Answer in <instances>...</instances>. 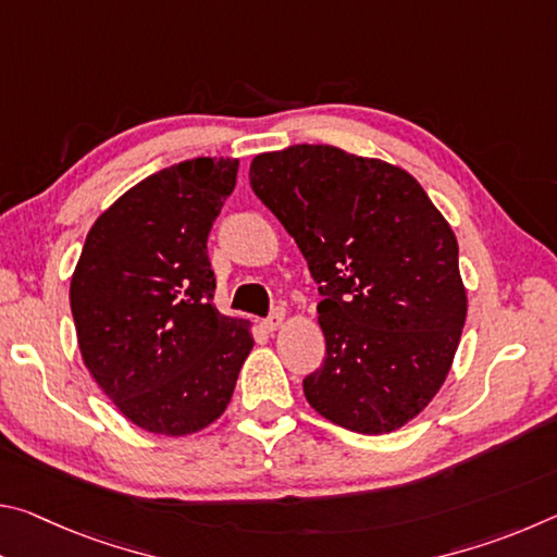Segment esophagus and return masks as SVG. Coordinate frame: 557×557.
<instances>
[{
  "mask_svg": "<svg viewBox=\"0 0 557 557\" xmlns=\"http://www.w3.org/2000/svg\"><path fill=\"white\" fill-rule=\"evenodd\" d=\"M282 322H285V309H275L268 319H262V326H265L268 332H275V329L282 326Z\"/></svg>",
  "mask_w": 557,
  "mask_h": 557,
  "instance_id": "esophagus-1",
  "label": "esophagus"
}]
</instances>
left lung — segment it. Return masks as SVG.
Segmentation results:
<instances>
[{"label": "left lung", "instance_id": "left-lung-1", "mask_svg": "<svg viewBox=\"0 0 557 557\" xmlns=\"http://www.w3.org/2000/svg\"><path fill=\"white\" fill-rule=\"evenodd\" d=\"M250 186L319 285L322 369L305 395L363 435L403 428L445 383L467 319L459 248L414 178L332 145L258 154Z\"/></svg>", "mask_w": 557, "mask_h": 557}]
</instances>
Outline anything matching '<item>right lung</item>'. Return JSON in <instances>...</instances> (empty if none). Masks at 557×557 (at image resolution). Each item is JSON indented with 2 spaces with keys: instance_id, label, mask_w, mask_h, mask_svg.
<instances>
[{
  "instance_id": "add662e5",
  "label": "right lung",
  "mask_w": 557,
  "mask_h": 557,
  "mask_svg": "<svg viewBox=\"0 0 557 557\" xmlns=\"http://www.w3.org/2000/svg\"><path fill=\"white\" fill-rule=\"evenodd\" d=\"M238 159H186L92 223L71 280L83 363L137 428L182 437L228 408L250 324L213 307L209 233Z\"/></svg>"
}]
</instances>
